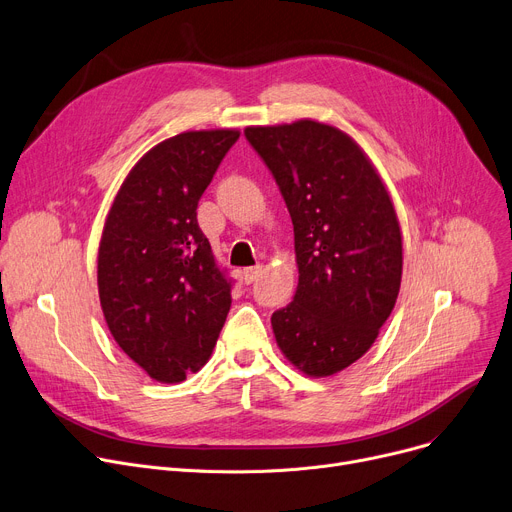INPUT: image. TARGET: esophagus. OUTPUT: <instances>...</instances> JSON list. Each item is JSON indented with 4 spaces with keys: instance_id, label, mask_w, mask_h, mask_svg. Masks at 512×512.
<instances>
[{
    "instance_id": "obj_1",
    "label": "esophagus",
    "mask_w": 512,
    "mask_h": 512,
    "mask_svg": "<svg viewBox=\"0 0 512 512\" xmlns=\"http://www.w3.org/2000/svg\"><path fill=\"white\" fill-rule=\"evenodd\" d=\"M260 273H262V266L260 264H256V266H250V268H246L244 273H242V279H244V283L246 285H250V283H254L258 277H260Z\"/></svg>"
}]
</instances>
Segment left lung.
<instances>
[{"label": "left lung", "mask_w": 512, "mask_h": 512, "mask_svg": "<svg viewBox=\"0 0 512 512\" xmlns=\"http://www.w3.org/2000/svg\"><path fill=\"white\" fill-rule=\"evenodd\" d=\"M293 221L299 270L293 302L270 318L277 345L308 376H333L362 357L397 302L401 227L382 179L335 126L299 119L250 126Z\"/></svg>", "instance_id": "obj_1"}]
</instances>
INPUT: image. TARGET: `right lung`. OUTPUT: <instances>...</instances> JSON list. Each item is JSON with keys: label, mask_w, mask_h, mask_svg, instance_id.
I'll use <instances>...</instances> for the list:
<instances>
[{"label": "right lung", "mask_w": 512, "mask_h": 512, "mask_svg": "<svg viewBox=\"0 0 512 512\" xmlns=\"http://www.w3.org/2000/svg\"><path fill=\"white\" fill-rule=\"evenodd\" d=\"M237 130L184 132L132 167L103 227L97 283L115 343L159 382L198 372L231 308V279L198 227V200Z\"/></svg>", "instance_id": "right-lung-1"}]
</instances>
